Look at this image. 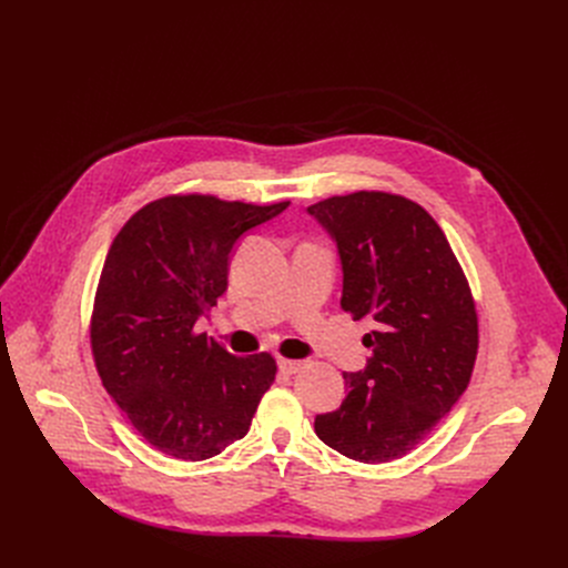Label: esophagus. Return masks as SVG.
I'll return each mask as SVG.
<instances>
[{"label": "esophagus", "mask_w": 568, "mask_h": 568, "mask_svg": "<svg viewBox=\"0 0 568 568\" xmlns=\"http://www.w3.org/2000/svg\"><path fill=\"white\" fill-rule=\"evenodd\" d=\"M278 368H281V373H285V375H296V373H300V371L304 368V362H292V359H281V362H278Z\"/></svg>", "instance_id": "obj_1"}]
</instances>
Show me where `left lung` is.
Instances as JSON below:
<instances>
[{
  "mask_svg": "<svg viewBox=\"0 0 568 568\" xmlns=\"http://www.w3.org/2000/svg\"><path fill=\"white\" fill-rule=\"evenodd\" d=\"M306 212L336 244L343 311L375 322L366 368L343 373L347 396L315 416V433L352 460L403 458L471 377L479 326L463 268L433 216L407 197L359 191Z\"/></svg>",
  "mask_w": 568,
  "mask_h": 568,
  "instance_id": "1",
  "label": "left lung"
}]
</instances>
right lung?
Returning <instances> with one entry per match:
<instances>
[{
	"mask_svg": "<svg viewBox=\"0 0 568 568\" xmlns=\"http://www.w3.org/2000/svg\"><path fill=\"white\" fill-rule=\"evenodd\" d=\"M287 204L172 195L142 206L114 236L92 349L105 392L154 449L197 463L248 433L276 362L234 356L195 324L227 290L239 239Z\"/></svg>",
	"mask_w": 568,
	"mask_h": 568,
	"instance_id": "obj_1",
	"label": "right lung"
}]
</instances>
